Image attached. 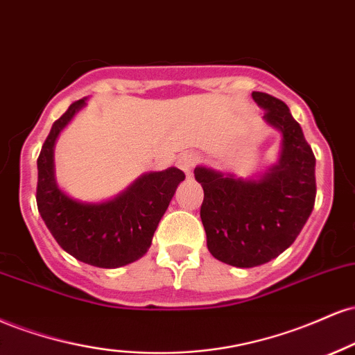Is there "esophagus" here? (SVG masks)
Listing matches in <instances>:
<instances>
[{
  "label": "esophagus",
  "mask_w": 355,
  "mask_h": 355,
  "mask_svg": "<svg viewBox=\"0 0 355 355\" xmlns=\"http://www.w3.org/2000/svg\"><path fill=\"white\" fill-rule=\"evenodd\" d=\"M196 162H198V157H196V154H191V153H184L181 157L178 159V166L181 168L182 171L186 173V176H191V173H193V168L196 166Z\"/></svg>",
  "instance_id": "obj_1"
}]
</instances>
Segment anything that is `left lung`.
I'll return each instance as SVG.
<instances>
[{"mask_svg":"<svg viewBox=\"0 0 355 355\" xmlns=\"http://www.w3.org/2000/svg\"><path fill=\"white\" fill-rule=\"evenodd\" d=\"M264 119L282 132L281 159L259 181L196 168L202 186L201 220L207 249L236 268H256L284 252L309 219L315 201V157L284 101L254 91Z\"/></svg>","mask_w":355,"mask_h":355,"instance_id":"left-lung-1","label":"left lung"}]
</instances>
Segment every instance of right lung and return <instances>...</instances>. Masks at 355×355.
<instances>
[{"label": "right lung", "mask_w": 355, "mask_h": 355, "mask_svg": "<svg viewBox=\"0 0 355 355\" xmlns=\"http://www.w3.org/2000/svg\"><path fill=\"white\" fill-rule=\"evenodd\" d=\"M86 104L74 101L54 121L37 157L36 204L56 243L78 261L104 269L143 257L184 173L169 168L149 173L112 201L85 204L71 199L54 181L53 148L58 135Z\"/></svg>", "instance_id": "add662e5"}]
</instances>
